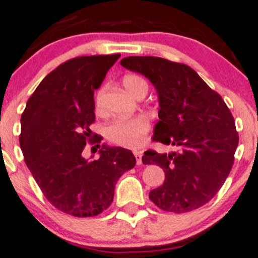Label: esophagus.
I'll list each match as a JSON object with an SVG mask.
<instances>
[{
    "instance_id": "esophagus-1",
    "label": "esophagus",
    "mask_w": 258,
    "mask_h": 258,
    "mask_svg": "<svg viewBox=\"0 0 258 258\" xmlns=\"http://www.w3.org/2000/svg\"><path fill=\"white\" fill-rule=\"evenodd\" d=\"M134 155H135V157H136L137 165H141V163H142V153L139 152V151H134Z\"/></svg>"
}]
</instances>
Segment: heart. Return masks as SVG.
I'll return each mask as SVG.
<instances>
[{
    "label": "heart",
    "mask_w": 258,
    "mask_h": 258,
    "mask_svg": "<svg viewBox=\"0 0 258 258\" xmlns=\"http://www.w3.org/2000/svg\"><path fill=\"white\" fill-rule=\"evenodd\" d=\"M124 88L135 97H139L142 93H147L148 83L139 75H126L122 80ZM106 91L107 86H102L95 95V108L97 112L103 110ZM150 131V122L144 116L134 117L130 119H114L105 130V135L108 141L128 148H137L146 141Z\"/></svg>",
    "instance_id": "heart-1"
}]
</instances>
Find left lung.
I'll return each instance as SVG.
<instances>
[{
	"label": "left lung",
	"instance_id": "8db88e82",
	"mask_svg": "<svg viewBox=\"0 0 258 258\" xmlns=\"http://www.w3.org/2000/svg\"><path fill=\"white\" fill-rule=\"evenodd\" d=\"M119 63L151 81L158 93V122L152 141L177 152L146 151L145 165H158L165 182L150 192L161 210L184 213L204 206L230 175L238 145L227 105L195 70L161 57H124Z\"/></svg>",
	"mask_w": 258,
	"mask_h": 258
}]
</instances>
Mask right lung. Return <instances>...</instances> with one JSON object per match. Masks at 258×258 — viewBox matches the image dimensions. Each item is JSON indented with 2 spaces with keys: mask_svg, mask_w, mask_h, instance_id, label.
I'll return each mask as SVG.
<instances>
[{
  "mask_svg": "<svg viewBox=\"0 0 258 258\" xmlns=\"http://www.w3.org/2000/svg\"><path fill=\"white\" fill-rule=\"evenodd\" d=\"M119 56H82L59 64L41 81L21 116L20 146L28 170L49 204L75 217L108 209L118 178L136 165L131 151L106 145L98 160L82 157L86 142H101L90 130L93 93Z\"/></svg>",
  "mask_w": 258,
  "mask_h": 258,
  "instance_id": "obj_1",
  "label": "right lung"
}]
</instances>
